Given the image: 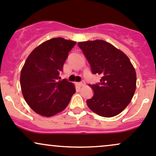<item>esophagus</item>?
I'll list each match as a JSON object with an SVG mask.
<instances>
[{
	"label": "esophagus",
	"mask_w": 156,
	"mask_h": 156,
	"mask_svg": "<svg viewBox=\"0 0 156 156\" xmlns=\"http://www.w3.org/2000/svg\"><path fill=\"white\" fill-rule=\"evenodd\" d=\"M86 84L85 81L84 80H81V81L79 82V83H78V85L79 86V87H83V86H84Z\"/></svg>",
	"instance_id": "esophagus-1"
}]
</instances>
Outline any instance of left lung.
I'll use <instances>...</instances> for the list:
<instances>
[{
    "mask_svg": "<svg viewBox=\"0 0 156 156\" xmlns=\"http://www.w3.org/2000/svg\"><path fill=\"white\" fill-rule=\"evenodd\" d=\"M93 74L101 75L100 83L89 84L94 95L87 104L92 112L112 117L122 112L131 101L136 74L128 57L112 44L101 39L78 42Z\"/></svg>",
    "mask_w": 156,
    "mask_h": 156,
    "instance_id": "1",
    "label": "left lung"
}]
</instances>
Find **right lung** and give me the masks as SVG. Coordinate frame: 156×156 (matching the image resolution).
<instances>
[{
  "instance_id": "add662e5",
  "label": "right lung",
  "mask_w": 156,
  "mask_h": 156,
  "mask_svg": "<svg viewBox=\"0 0 156 156\" xmlns=\"http://www.w3.org/2000/svg\"><path fill=\"white\" fill-rule=\"evenodd\" d=\"M74 41L61 37L46 41L28 56L20 73L26 103L37 114L51 117L64 110L76 92L74 85L59 74Z\"/></svg>"
}]
</instances>
